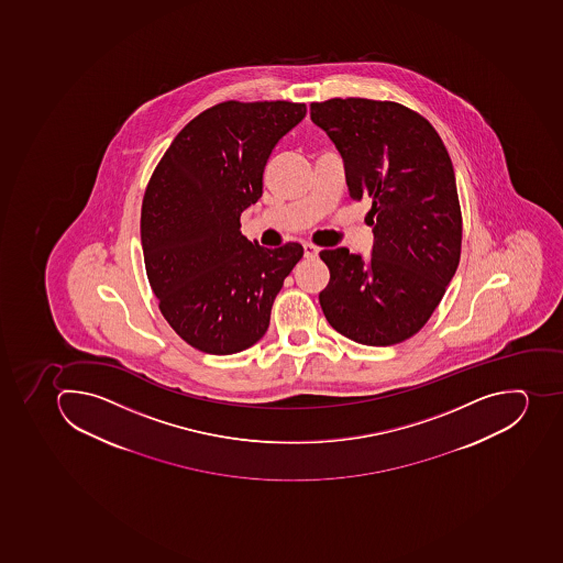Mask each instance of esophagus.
<instances>
[{
    "instance_id": "obj_1",
    "label": "esophagus",
    "mask_w": 563,
    "mask_h": 563,
    "mask_svg": "<svg viewBox=\"0 0 563 563\" xmlns=\"http://www.w3.org/2000/svg\"><path fill=\"white\" fill-rule=\"evenodd\" d=\"M318 246L311 245V243H306L303 245V256L307 257V260H314V257H318Z\"/></svg>"
}]
</instances>
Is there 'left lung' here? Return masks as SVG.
I'll return each mask as SVG.
<instances>
[{"instance_id":"left-lung-1","label":"left lung","mask_w":563,"mask_h":563,"mask_svg":"<svg viewBox=\"0 0 563 563\" xmlns=\"http://www.w3.org/2000/svg\"><path fill=\"white\" fill-rule=\"evenodd\" d=\"M311 121L343 158L353 200H372V257L321 251L327 321L369 346L423 329L461 261L462 214L450 154L432 124L398 102H312Z\"/></svg>"}]
</instances>
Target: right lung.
Returning <instances> with one entry per match:
<instances>
[{"label":"right lung","mask_w":563,"mask_h":563,"mask_svg":"<svg viewBox=\"0 0 563 563\" xmlns=\"http://www.w3.org/2000/svg\"><path fill=\"white\" fill-rule=\"evenodd\" d=\"M303 102H220L174 139L142 202L145 272L168 325L200 352L231 355L265 335L298 243H252L240 217L263 196V173Z\"/></svg>","instance_id":"right-lung-1"}]
</instances>
